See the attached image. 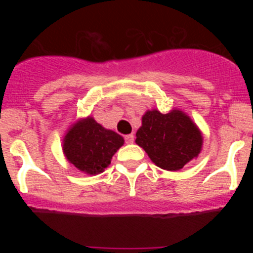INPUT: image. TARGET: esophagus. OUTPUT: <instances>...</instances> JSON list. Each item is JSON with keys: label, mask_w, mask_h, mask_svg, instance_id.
I'll list each match as a JSON object with an SVG mask.
<instances>
[{"label": "esophagus", "mask_w": 253, "mask_h": 253, "mask_svg": "<svg viewBox=\"0 0 253 253\" xmlns=\"http://www.w3.org/2000/svg\"><path fill=\"white\" fill-rule=\"evenodd\" d=\"M125 141H126L127 144H133V141H134V135L133 134L125 135Z\"/></svg>", "instance_id": "obj_1"}]
</instances>
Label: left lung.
Listing matches in <instances>:
<instances>
[{
  "label": "left lung",
  "instance_id": "8db88e82",
  "mask_svg": "<svg viewBox=\"0 0 253 253\" xmlns=\"http://www.w3.org/2000/svg\"><path fill=\"white\" fill-rule=\"evenodd\" d=\"M135 143L143 147L151 161L161 169H182L201 152V130L182 110L172 109L168 114L147 110L136 132Z\"/></svg>",
  "mask_w": 253,
  "mask_h": 253
}]
</instances>
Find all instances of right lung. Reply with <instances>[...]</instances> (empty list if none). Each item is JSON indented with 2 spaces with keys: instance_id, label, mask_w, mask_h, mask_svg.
<instances>
[{
  "instance_id": "add662e5",
  "label": "right lung",
  "mask_w": 253,
  "mask_h": 253,
  "mask_svg": "<svg viewBox=\"0 0 253 253\" xmlns=\"http://www.w3.org/2000/svg\"><path fill=\"white\" fill-rule=\"evenodd\" d=\"M124 138L106 129L91 117L81 119L63 139V152L78 170L97 175L110 164L114 153L124 145Z\"/></svg>"
}]
</instances>
